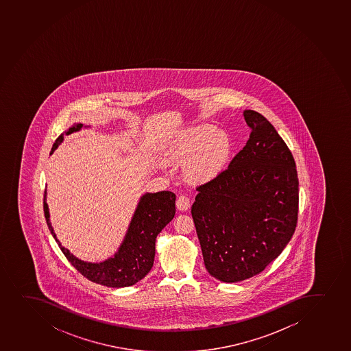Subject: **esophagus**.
<instances>
[{"mask_svg": "<svg viewBox=\"0 0 351 351\" xmlns=\"http://www.w3.org/2000/svg\"><path fill=\"white\" fill-rule=\"evenodd\" d=\"M176 208L178 211L184 212L190 208V198L185 195H181L176 200Z\"/></svg>", "mask_w": 351, "mask_h": 351, "instance_id": "esophagus-1", "label": "esophagus"}]
</instances>
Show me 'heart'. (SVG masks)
<instances>
[{"mask_svg":"<svg viewBox=\"0 0 351 351\" xmlns=\"http://www.w3.org/2000/svg\"><path fill=\"white\" fill-rule=\"evenodd\" d=\"M232 153V141L225 131L211 124L196 125L178 133L163 153L171 165L189 163L186 176L193 183H206L223 173Z\"/></svg>","mask_w":351,"mask_h":351,"instance_id":"1","label":"heart"}]
</instances>
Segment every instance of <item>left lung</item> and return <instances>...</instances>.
<instances>
[{
    "mask_svg": "<svg viewBox=\"0 0 351 351\" xmlns=\"http://www.w3.org/2000/svg\"><path fill=\"white\" fill-rule=\"evenodd\" d=\"M250 138L225 171L197 188L191 208L205 268L225 283L263 271L290 242L299 181L287 143L261 113L245 110Z\"/></svg>",
    "mask_w": 351,
    "mask_h": 351,
    "instance_id": "8db88e82",
    "label": "left lung"
}]
</instances>
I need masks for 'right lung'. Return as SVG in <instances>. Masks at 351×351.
<instances>
[{"instance_id": "1", "label": "right lung", "mask_w": 351, "mask_h": 351, "mask_svg": "<svg viewBox=\"0 0 351 351\" xmlns=\"http://www.w3.org/2000/svg\"><path fill=\"white\" fill-rule=\"evenodd\" d=\"M90 126L75 123L64 131L53 145L51 155L64 141V136L79 132ZM47 193L44 195V213L46 223L53 238L56 239L61 252L73 267L86 278L94 283L108 287H132L151 271L155 257V240L160 232L173 220L175 215V193L170 191L146 193L140 197L128 230L117 252L102 262H88L76 257L61 245L54 233L49 220V205L46 203Z\"/></svg>"}]
</instances>
